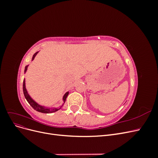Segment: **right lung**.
Instances as JSON below:
<instances>
[{
    "mask_svg": "<svg viewBox=\"0 0 158 158\" xmlns=\"http://www.w3.org/2000/svg\"><path fill=\"white\" fill-rule=\"evenodd\" d=\"M38 52H39V51L36 52L35 53H34V55H33L32 59H31V61L33 60V59H34L35 56L38 53ZM28 66H29V64L26 66L25 70H24V74L26 73ZM23 95H24L25 98L26 99L27 102L29 103L30 106L35 110H36L37 111H39V112L43 113H54V112L57 111L58 110L61 109L62 107H63V106H61L60 107H46V106H41V105H40V104L38 103L37 102H36L35 100L30 96V95L29 94V93H28V92H27V90L26 89V79L25 78L23 79ZM69 94V92H66L65 94L64 95V96L63 98V104L64 103V102L66 101V98H67Z\"/></svg>",
    "mask_w": 158,
    "mask_h": 158,
    "instance_id": "right-lung-1",
    "label": "right lung"
}]
</instances>
